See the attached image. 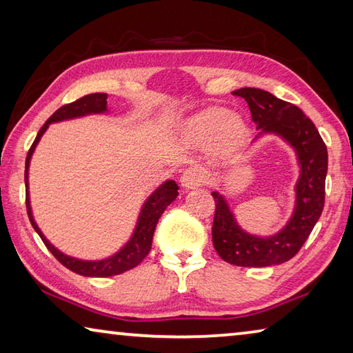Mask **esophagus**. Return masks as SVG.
I'll list each match as a JSON object with an SVG mask.
<instances>
[{"label":"esophagus","mask_w":353,"mask_h":353,"mask_svg":"<svg viewBox=\"0 0 353 353\" xmlns=\"http://www.w3.org/2000/svg\"><path fill=\"white\" fill-rule=\"evenodd\" d=\"M208 172L201 168V166H191V168L185 170L181 176V183L183 188H196V187H201V185H204L208 182Z\"/></svg>","instance_id":"1"}]
</instances>
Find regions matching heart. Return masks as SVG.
<instances>
[{
    "mask_svg": "<svg viewBox=\"0 0 353 353\" xmlns=\"http://www.w3.org/2000/svg\"><path fill=\"white\" fill-rule=\"evenodd\" d=\"M187 132L196 140H208L216 135L218 146L223 151H232L240 145L246 134L243 119L223 107H208L190 119Z\"/></svg>",
    "mask_w": 353,
    "mask_h": 353,
    "instance_id": "1",
    "label": "heart"
}]
</instances>
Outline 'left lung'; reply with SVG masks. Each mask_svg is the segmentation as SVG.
<instances>
[{
  "mask_svg": "<svg viewBox=\"0 0 353 353\" xmlns=\"http://www.w3.org/2000/svg\"><path fill=\"white\" fill-rule=\"evenodd\" d=\"M246 101L252 121L260 134L272 132L294 148L301 177L296 185V207L292 218L279 234L266 238L246 234L232 214L225 199L213 191L214 218L212 227L213 246L221 259L235 266L263 268L291 260L322 213L325 202V176L328 155L318 129L299 107L260 88L244 87L232 92Z\"/></svg>",
  "mask_w": 353,
  "mask_h": 353,
  "instance_id": "left-lung-1",
  "label": "left lung"
}]
</instances>
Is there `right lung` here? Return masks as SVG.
Returning a JSON list of instances; mask_svg holds the SVG:
<instances>
[{"label": "right lung", "mask_w": 353, "mask_h": 353, "mask_svg": "<svg viewBox=\"0 0 353 353\" xmlns=\"http://www.w3.org/2000/svg\"><path fill=\"white\" fill-rule=\"evenodd\" d=\"M107 110V94L105 93H92L85 94L79 99H76L74 103L65 104L61 109H57L52 115L48 118V121L41 126L39 130L37 137L32 143L31 149H29L28 157H26V170H25V183H26V210L29 221H31L32 227L35 232L40 235L41 241L45 243L48 250L56 256V259L62 263L65 268H68L70 271L76 274H81V276L85 277H110L117 276V274H123L129 270H132L137 265H140L143 259L149 254L152 246V236L155 225L159 223V218L162 216L165 208L168 207L172 201L177 198V183L174 181H166L163 185L154 191V193L149 196L145 205L141 208L139 223L134 230V235L128 241L126 246L119 249L115 255L109 256L105 260L99 261H83L73 259V256H68L62 254L61 250H57L52 244L46 240L41 234L39 225L35 224L32 212H31V204H29V193H28V170H29V162H31V155L34 152L35 146L40 140V137L45 134L51 123L63 121V119H71V118H79L83 115H90V113H103Z\"/></svg>", "instance_id": "add662e5"}]
</instances>
